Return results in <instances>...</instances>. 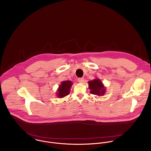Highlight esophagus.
Here are the masks:
<instances>
[{
  "instance_id": "1",
  "label": "esophagus",
  "mask_w": 151,
  "mask_h": 151,
  "mask_svg": "<svg viewBox=\"0 0 151 151\" xmlns=\"http://www.w3.org/2000/svg\"><path fill=\"white\" fill-rule=\"evenodd\" d=\"M78 81L80 83H83L84 81V79L83 78H79L78 79Z\"/></svg>"
}]
</instances>
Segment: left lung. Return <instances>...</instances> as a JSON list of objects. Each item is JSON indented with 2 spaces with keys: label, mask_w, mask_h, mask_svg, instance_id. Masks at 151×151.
Listing matches in <instances>:
<instances>
[{
  "label": "left lung",
  "mask_w": 151,
  "mask_h": 151,
  "mask_svg": "<svg viewBox=\"0 0 151 151\" xmlns=\"http://www.w3.org/2000/svg\"><path fill=\"white\" fill-rule=\"evenodd\" d=\"M90 89V93L97 96H101L105 94L106 88L104 86L102 81L99 78H95L92 81L88 82Z\"/></svg>",
  "instance_id": "left-lung-1"
}]
</instances>
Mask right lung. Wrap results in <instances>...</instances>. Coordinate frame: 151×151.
Returning <instances> with one entry per match:
<instances>
[{
  "mask_svg": "<svg viewBox=\"0 0 151 151\" xmlns=\"http://www.w3.org/2000/svg\"><path fill=\"white\" fill-rule=\"evenodd\" d=\"M73 84V83L71 81L67 80L62 81L57 89L56 96L58 98H62L70 94V88Z\"/></svg>",
  "mask_w": 151,
  "mask_h": 151,
  "instance_id": "right-lung-1",
  "label": "right lung"
}]
</instances>
